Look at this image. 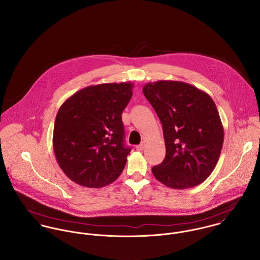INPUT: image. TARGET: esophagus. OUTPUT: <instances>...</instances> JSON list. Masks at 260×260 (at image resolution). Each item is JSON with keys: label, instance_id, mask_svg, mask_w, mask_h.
Instances as JSON below:
<instances>
[{"label": "esophagus", "instance_id": "1", "mask_svg": "<svg viewBox=\"0 0 260 260\" xmlns=\"http://www.w3.org/2000/svg\"><path fill=\"white\" fill-rule=\"evenodd\" d=\"M144 147H145V143H144V142H142L141 144H139V145H137V146H136V149H137L138 151H142V150L144 149Z\"/></svg>", "mask_w": 260, "mask_h": 260}]
</instances>
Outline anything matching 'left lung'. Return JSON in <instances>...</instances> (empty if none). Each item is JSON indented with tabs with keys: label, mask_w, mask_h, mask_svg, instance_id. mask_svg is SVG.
I'll list each match as a JSON object with an SVG mask.
<instances>
[{
	"label": "left lung",
	"mask_w": 260,
	"mask_h": 260,
	"mask_svg": "<svg viewBox=\"0 0 260 260\" xmlns=\"http://www.w3.org/2000/svg\"><path fill=\"white\" fill-rule=\"evenodd\" d=\"M143 94L161 121L166 146L153 175L174 189L202 183L222 149L224 131L215 103L207 93L178 81L147 83Z\"/></svg>",
	"instance_id": "obj_1"
}]
</instances>
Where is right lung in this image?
<instances>
[{"label": "right lung", "instance_id": "obj_1", "mask_svg": "<svg viewBox=\"0 0 260 260\" xmlns=\"http://www.w3.org/2000/svg\"><path fill=\"white\" fill-rule=\"evenodd\" d=\"M132 83L88 86L68 98L57 113L53 148L73 182L100 188L122 173L130 147L124 144L122 112L132 97Z\"/></svg>", "mask_w": 260, "mask_h": 260}]
</instances>
